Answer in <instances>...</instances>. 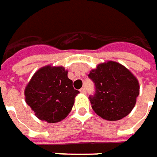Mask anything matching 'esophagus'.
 I'll use <instances>...</instances> for the list:
<instances>
[{
	"label": "esophagus",
	"mask_w": 157,
	"mask_h": 157,
	"mask_svg": "<svg viewBox=\"0 0 157 157\" xmlns=\"http://www.w3.org/2000/svg\"><path fill=\"white\" fill-rule=\"evenodd\" d=\"M80 92L82 93V94H86V93H87V91H86V88H85V87H82V88L80 89Z\"/></svg>",
	"instance_id": "esophagus-1"
}]
</instances>
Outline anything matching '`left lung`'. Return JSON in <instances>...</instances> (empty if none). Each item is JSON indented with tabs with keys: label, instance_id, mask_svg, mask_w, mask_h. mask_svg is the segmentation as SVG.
<instances>
[{
	"label": "left lung",
	"instance_id": "left-lung-1",
	"mask_svg": "<svg viewBox=\"0 0 157 157\" xmlns=\"http://www.w3.org/2000/svg\"><path fill=\"white\" fill-rule=\"evenodd\" d=\"M95 91L88 97L93 110L102 119L115 121L127 116L139 94L137 78L119 63H101L88 75Z\"/></svg>",
	"mask_w": 157,
	"mask_h": 157
}]
</instances>
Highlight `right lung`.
<instances>
[{"mask_svg": "<svg viewBox=\"0 0 157 157\" xmlns=\"http://www.w3.org/2000/svg\"><path fill=\"white\" fill-rule=\"evenodd\" d=\"M79 94L63 67L46 66L38 70L26 86L25 101L35 115L48 123L67 117Z\"/></svg>", "mask_w": 157, "mask_h": 157, "instance_id": "1", "label": "right lung"}]
</instances>
